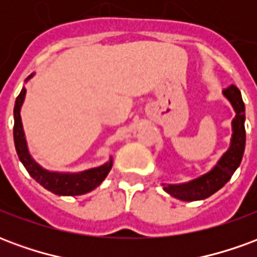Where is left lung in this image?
<instances>
[{"label": "left lung", "instance_id": "obj_1", "mask_svg": "<svg viewBox=\"0 0 257 257\" xmlns=\"http://www.w3.org/2000/svg\"><path fill=\"white\" fill-rule=\"evenodd\" d=\"M223 95L231 101L235 110V118L232 119V138L230 149L223 154L216 167L210 172L194 179L189 183L164 184V190L172 197L182 201H198L205 199L220 190L231 179L232 173L237 171L242 161L245 150V104L241 92L235 85L223 90Z\"/></svg>", "mask_w": 257, "mask_h": 257}]
</instances>
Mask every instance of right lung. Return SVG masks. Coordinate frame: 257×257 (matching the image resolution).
I'll list each match as a JSON object with an SVG mask.
<instances>
[{"instance_id":"add662e5","label":"right lung","mask_w":257,"mask_h":257,"mask_svg":"<svg viewBox=\"0 0 257 257\" xmlns=\"http://www.w3.org/2000/svg\"><path fill=\"white\" fill-rule=\"evenodd\" d=\"M33 74L27 77L30 79ZM26 79V81H27ZM26 96V89L20 90L19 96L16 97L14 108V140L16 153L19 156V160L25 165L27 172L30 173L33 179H36V182L41 184L44 189L49 190L51 193L58 194V195H81L86 194L96 189L99 184L106 179V176L110 172L112 167V160L106 162L104 165L97 168H92L88 171L78 173H59V172H49L47 169L41 168L31 158L27 143H26L25 132H23V125H22V118H20V107L23 104Z\"/></svg>"}]
</instances>
